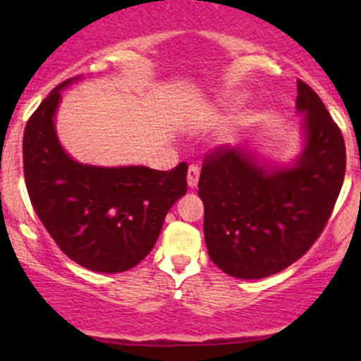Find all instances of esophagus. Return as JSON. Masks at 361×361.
<instances>
[{
	"mask_svg": "<svg viewBox=\"0 0 361 361\" xmlns=\"http://www.w3.org/2000/svg\"><path fill=\"white\" fill-rule=\"evenodd\" d=\"M198 176H200V169H198V166H195V164H192V166L188 168V186L190 188L197 186Z\"/></svg>",
	"mask_w": 361,
	"mask_h": 361,
	"instance_id": "esophagus-1",
	"label": "esophagus"
}]
</instances>
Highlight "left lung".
<instances>
[{
    "mask_svg": "<svg viewBox=\"0 0 361 361\" xmlns=\"http://www.w3.org/2000/svg\"><path fill=\"white\" fill-rule=\"evenodd\" d=\"M297 109L307 114V144L293 168L268 173L229 146L214 147L204 157L198 195L205 207L207 250L235 279H264L300 259L322 234L341 192L345 139L302 80Z\"/></svg>",
    "mask_w": 361,
    "mask_h": 361,
    "instance_id": "8db88e82",
    "label": "left lung"
}]
</instances>
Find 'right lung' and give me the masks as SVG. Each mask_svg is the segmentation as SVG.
Masks as SVG:
<instances>
[{
  "instance_id": "right-lung-1",
  "label": "right lung",
  "mask_w": 361,
  "mask_h": 361,
  "mask_svg": "<svg viewBox=\"0 0 361 361\" xmlns=\"http://www.w3.org/2000/svg\"><path fill=\"white\" fill-rule=\"evenodd\" d=\"M56 86L23 132V175L32 207L59 250L91 271L118 273L151 252L168 210L186 193V163L169 171L97 168L62 151L54 128Z\"/></svg>"
}]
</instances>
